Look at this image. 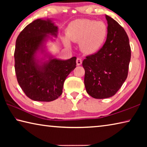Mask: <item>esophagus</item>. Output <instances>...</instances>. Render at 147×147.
Listing matches in <instances>:
<instances>
[{
    "label": "esophagus",
    "mask_w": 147,
    "mask_h": 147,
    "mask_svg": "<svg viewBox=\"0 0 147 147\" xmlns=\"http://www.w3.org/2000/svg\"><path fill=\"white\" fill-rule=\"evenodd\" d=\"M82 60L80 58H78L76 59V64L77 65H80L82 64Z\"/></svg>",
    "instance_id": "1"
}]
</instances>
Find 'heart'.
Segmentation results:
<instances>
[{"mask_svg": "<svg viewBox=\"0 0 147 147\" xmlns=\"http://www.w3.org/2000/svg\"><path fill=\"white\" fill-rule=\"evenodd\" d=\"M108 26L103 21L81 19L69 24L66 37L62 38L65 46L71 47L70 41L78 43L80 49L88 55L96 54L105 43L108 37Z\"/></svg>", "mask_w": 147, "mask_h": 147, "instance_id": "b5f03b06", "label": "heart"}]
</instances>
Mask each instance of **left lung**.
<instances>
[{
	"instance_id": "left-lung-1",
	"label": "left lung",
	"mask_w": 147,
	"mask_h": 147,
	"mask_svg": "<svg viewBox=\"0 0 147 147\" xmlns=\"http://www.w3.org/2000/svg\"><path fill=\"white\" fill-rule=\"evenodd\" d=\"M108 37L96 54L82 61L85 69L86 91L94 98H106L118 91L128 76L131 49L125 30L111 17L106 15Z\"/></svg>"
}]
</instances>
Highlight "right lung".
<instances>
[{
  "label": "right lung",
  "instance_id": "1",
  "mask_svg": "<svg viewBox=\"0 0 147 147\" xmlns=\"http://www.w3.org/2000/svg\"><path fill=\"white\" fill-rule=\"evenodd\" d=\"M58 27L51 19H38L28 24L17 37L15 69L19 86L36 101L51 102L62 94L64 82L76 65V58H56L47 49L55 41Z\"/></svg>",
  "mask_w": 147,
  "mask_h": 147
}]
</instances>
